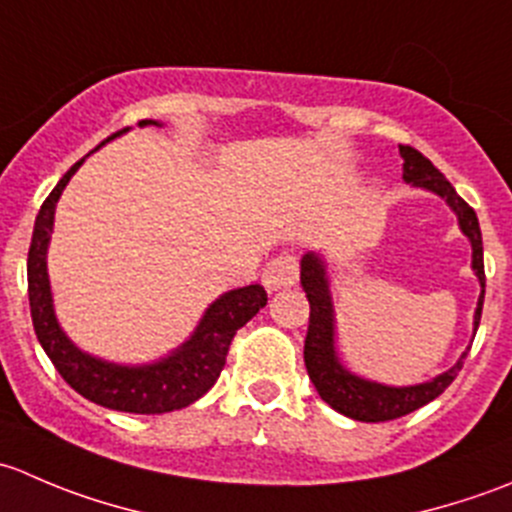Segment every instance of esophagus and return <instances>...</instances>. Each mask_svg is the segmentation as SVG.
<instances>
[{"label":"esophagus","instance_id":"esophagus-1","mask_svg":"<svg viewBox=\"0 0 512 512\" xmlns=\"http://www.w3.org/2000/svg\"><path fill=\"white\" fill-rule=\"evenodd\" d=\"M294 282H297V260L292 255H280L267 262L262 272V285L267 292H280V289L292 287Z\"/></svg>","mask_w":512,"mask_h":512}]
</instances>
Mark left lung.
<instances>
[{
    "mask_svg": "<svg viewBox=\"0 0 512 512\" xmlns=\"http://www.w3.org/2000/svg\"><path fill=\"white\" fill-rule=\"evenodd\" d=\"M401 158H404V183L411 188L426 190V193L438 195L448 208L456 213L458 227L471 242V270L476 272L480 282V297L473 312V337L478 332L480 312H483L485 297V270H483V237H480V225L476 210L456 193L446 175L436 168L426 156L411 146H399ZM299 282L307 292L309 299V329L304 339V364L307 374L312 379L314 389L319 391L322 401H327L334 411L354 418V421L379 423L394 421L411 411L421 409L428 401L441 396L451 386L461 371L463 359L471 352V347L458 356L456 364L446 369L443 374L433 379L421 381L411 386H389L379 381L364 379L354 374L342 364L337 354V317H334V299H332V282H329L327 260L319 252H307L299 262Z\"/></svg>",
    "mask_w": 512,
    "mask_h": 512,
    "instance_id": "1",
    "label": "left lung"
}]
</instances>
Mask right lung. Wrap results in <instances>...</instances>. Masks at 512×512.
<instances>
[{"mask_svg":"<svg viewBox=\"0 0 512 512\" xmlns=\"http://www.w3.org/2000/svg\"><path fill=\"white\" fill-rule=\"evenodd\" d=\"M138 126H163V123L141 121ZM126 131L128 128H123L121 133ZM121 133H116V136H121ZM101 146H96L94 151ZM86 158H81L79 163L66 170L64 178L56 183V188L51 190L49 198L41 205L39 215H36L27 260L29 307H32L36 339L44 347L51 364L56 366V371L64 376L66 384L103 409L126 411V414H168V411L185 409L213 389L225 366L232 337H235L237 329L245 327L265 307L267 292L260 285H247L220 294L205 309L193 334L178 349L160 356L151 364H118V361L101 359V356L76 347L56 319L46 255H49L51 232H54L56 203Z\"/></svg>","mask_w":512,"mask_h":512,"instance_id":"obj_1","label":"right lung"}]
</instances>
